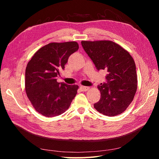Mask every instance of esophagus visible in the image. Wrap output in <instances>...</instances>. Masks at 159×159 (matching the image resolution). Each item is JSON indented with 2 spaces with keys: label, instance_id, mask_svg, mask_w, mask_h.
<instances>
[{
  "label": "esophagus",
  "instance_id": "1",
  "mask_svg": "<svg viewBox=\"0 0 159 159\" xmlns=\"http://www.w3.org/2000/svg\"><path fill=\"white\" fill-rule=\"evenodd\" d=\"M80 88L82 91H88L89 89V87H86V86H83V85L80 86Z\"/></svg>",
  "mask_w": 159,
  "mask_h": 159
}]
</instances>
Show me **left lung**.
I'll list each match as a JSON object with an SVG mask.
<instances>
[{"label":"left lung","instance_id":"left-lung-1","mask_svg":"<svg viewBox=\"0 0 159 159\" xmlns=\"http://www.w3.org/2000/svg\"><path fill=\"white\" fill-rule=\"evenodd\" d=\"M81 43L96 68L107 72V82L98 86L101 98L94 108L109 117L122 113L132 102L137 88L136 66L132 56L112 41Z\"/></svg>","mask_w":159,"mask_h":159}]
</instances>
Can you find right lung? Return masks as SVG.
Returning <instances> with one entry per match:
<instances>
[{
	"label": "right lung",
	"instance_id": "obj_1",
	"mask_svg": "<svg viewBox=\"0 0 159 159\" xmlns=\"http://www.w3.org/2000/svg\"><path fill=\"white\" fill-rule=\"evenodd\" d=\"M78 49L76 42L50 43L38 50L28 63L26 93L33 107L44 116L64 113L76 95L78 85L58 83L56 78L70 56Z\"/></svg>",
	"mask_w": 159,
	"mask_h": 159
}]
</instances>
